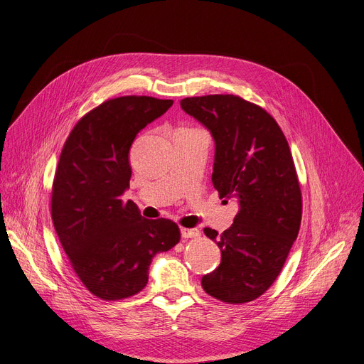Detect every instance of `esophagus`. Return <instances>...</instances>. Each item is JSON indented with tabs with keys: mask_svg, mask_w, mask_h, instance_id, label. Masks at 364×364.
Masks as SVG:
<instances>
[{
	"mask_svg": "<svg viewBox=\"0 0 364 364\" xmlns=\"http://www.w3.org/2000/svg\"><path fill=\"white\" fill-rule=\"evenodd\" d=\"M200 232L198 228H181V237L183 239H193V237H199Z\"/></svg>",
	"mask_w": 364,
	"mask_h": 364,
	"instance_id": "esophagus-1",
	"label": "esophagus"
}]
</instances>
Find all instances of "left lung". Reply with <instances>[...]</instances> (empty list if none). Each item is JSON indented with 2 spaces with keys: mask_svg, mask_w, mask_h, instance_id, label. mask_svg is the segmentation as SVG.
Here are the masks:
<instances>
[{
  "mask_svg": "<svg viewBox=\"0 0 364 364\" xmlns=\"http://www.w3.org/2000/svg\"><path fill=\"white\" fill-rule=\"evenodd\" d=\"M180 105L215 141L213 184L220 198H235L240 206L221 235L203 230L221 250V262L202 277V288L227 304L254 301L277 279L301 225L288 140L272 114L237 95L187 97Z\"/></svg>",
  "mask_w": 364,
  "mask_h": 364,
  "instance_id": "1",
  "label": "left lung"
}]
</instances>
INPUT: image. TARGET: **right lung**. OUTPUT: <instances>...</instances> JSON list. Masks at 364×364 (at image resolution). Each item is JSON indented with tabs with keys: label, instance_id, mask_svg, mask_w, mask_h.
I'll return each instance as SVG.
<instances>
[{
	"label": "right lung",
	"instance_id": "right-lung-1",
	"mask_svg": "<svg viewBox=\"0 0 364 364\" xmlns=\"http://www.w3.org/2000/svg\"><path fill=\"white\" fill-rule=\"evenodd\" d=\"M172 100L125 95L102 103L76 124L55 169L51 217L76 276L106 301L139 294L153 257L180 242L176 223L146 220L124 200L129 149L137 134Z\"/></svg>",
	"mask_w": 364,
	"mask_h": 364
}]
</instances>
